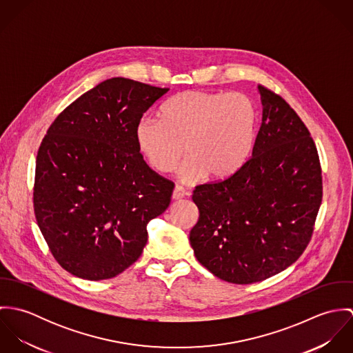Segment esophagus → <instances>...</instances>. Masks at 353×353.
Wrapping results in <instances>:
<instances>
[{
  "label": "esophagus",
  "instance_id": "obj_1",
  "mask_svg": "<svg viewBox=\"0 0 353 353\" xmlns=\"http://www.w3.org/2000/svg\"><path fill=\"white\" fill-rule=\"evenodd\" d=\"M186 196V192H185V189L182 188V186H175L174 188V192H172V200H181V199H183Z\"/></svg>",
  "mask_w": 353,
  "mask_h": 353
}]
</instances>
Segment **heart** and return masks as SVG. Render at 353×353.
I'll list each match as a JSON object with an SVG mask.
<instances>
[{
    "label": "heart",
    "instance_id": "obj_1",
    "mask_svg": "<svg viewBox=\"0 0 353 353\" xmlns=\"http://www.w3.org/2000/svg\"><path fill=\"white\" fill-rule=\"evenodd\" d=\"M160 117H144L134 129L139 152L157 172L174 171L186 152L183 181H224L252 154L258 114L245 94L183 91L161 105Z\"/></svg>",
    "mask_w": 353,
    "mask_h": 353
}]
</instances>
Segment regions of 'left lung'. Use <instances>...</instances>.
I'll list each match as a JSON object with an SVG mask.
<instances>
[{
    "label": "left lung",
    "mask_w": 353,
    "mask_h": 353,
    "mask_svg": "<svg viewBox=\"0 0 353 353\" xmlns=\"http://www.w3.org/2000/svg\"><path fill=\"white\" fill-rule=\"evenodd\" d=\"M262 122L252 156L232 176L200 185L190 231L196 258L232 284L266 280L307 248L322 202L319 156L308 129L280 95L258 85Z\"/></svg>",
    "instance_id": "left-lung-1"
}]
</instances>
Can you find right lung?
I'll return each instance as SVG.
<instances>
[{
	"label": "right lung",
	"instance_id": "1",
	"mask_svg": "<svg viewBox=\"0 0 353 353\" xmlns=\"http://www.w3.org/2000/svg\"><path fill=\"white\" fill-rule=\"evenodd\" d=\"M168 92L112 77L69 104L38 156L34 210L57 262L76 277H115L144 250L147 224L170 205L174 183L150 168L134 129Z\"/></svg>",
	"mask_w": 353,
	"mask_h": 353
}]
</instances>
